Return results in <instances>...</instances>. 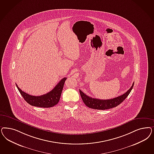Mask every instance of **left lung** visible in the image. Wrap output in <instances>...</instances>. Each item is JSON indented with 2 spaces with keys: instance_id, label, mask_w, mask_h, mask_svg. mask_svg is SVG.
Wrapping results in <instances>:
<instances>
[{
  "instance_id": "8db88e82",
  "label": "left lung",
  "mask_w": 154,
  "mask_h": 154,
  "mask_svg": "<svg viewBox=\"0 0 154 154\" xmlns=\"http://www.w3.org/2000/svg\"><path fill=\"white\" fill-rule=\"evenodd\" d=\"M134 82L131 88L125 94L112 99L101 100L94 99L85 94L79 89L80 94L84 103L88 108L98 110H105L116 107L128 97L134 86Z\"/></svg>"
}]
</instances>
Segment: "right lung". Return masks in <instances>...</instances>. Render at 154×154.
<instances>
[{
	"label": "right lung",
	"instance_id": "obj_1",
	"mask_svg": "<svg viewBox=\"0 0 154 154\" xmlns=\"http://www.w3.org/2000/svg\"><path fill=\"white\" fill-rule=\"evenodd\" d=\"M66 79V78H64L60 80V82L50 92L39 96H35L28 94L19 88L17 85L16 84V85L20 92V94L28 104L37 107L50 108L58 103Z\"/></svg>",
	"mask_w": 154,
	"mask_h": 154
}]
</instances>
